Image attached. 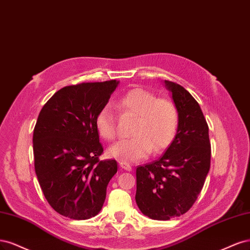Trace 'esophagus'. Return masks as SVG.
<instances>
[{
    "label": "esophagus",
    "instance_id": "obj_1",
    "mask_svg": "<svg viewBox=\"0 0 250 250\" xmlns=\"http://www.w3.org/2000/svg\"><path fill=\"white\" fill-rule=\"evenodd\" d=\"M119 165H120V167H122L123 169H125V170H127V171H131V170H132V167H131V165H128V164H126V163L120 162V163H119Z\"/></svg>",
    "mask_w": 250,
    "mask_h": 250
}]
</instances>
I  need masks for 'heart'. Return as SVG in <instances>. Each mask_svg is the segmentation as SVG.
<instances>
[{
    "instance_id": "heart-1",
    "label": "heart",
    "mask_w": 250,
    "mask_h": 250,
    "mask_svg": "<svg viewBox=\"0 0 250 250\" xmlns=\"http://www.w3.org/2000/svg\"><path fill=\"white\" fill-rule=\"evenodd\" d=\"M125 113L137 117L132 138L120 140L107 149L110 158L123 163H136L146 159L151 151L159 154L174 140L180 125V112L176 104L143 88H135L118 102ZM95 127L103 139L111 141L116 137L113 112L104 107L95 116Z\"/></svg>"
}]
</instances>
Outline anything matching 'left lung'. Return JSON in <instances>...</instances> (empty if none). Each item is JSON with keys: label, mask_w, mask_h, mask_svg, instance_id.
<instances>
[{"label": "left lung", "mask_w": 250, "mask_h": 250, "mask_svg": "<svg viewBox=\"0 0 250 250\" xmlns=\"http://www.w3.org/2000/svg\"><path fill=\"white\" fill-rule=\"evenodd\" d=\"M180 112L179 130L160 159L136 169V203L154 220H169L190 210L211 164L208 126L195 99L179 84L164 81Z\"/></svg>", "instance_id": "left-lung-1"}]
</instances>
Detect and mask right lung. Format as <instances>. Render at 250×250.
Returning a JSON list of instances; mask_svg holds the SVG:
<instances>
[{
    "mask_svg": "<svg viewBox=\"0 0 250 250\" xmlns=\"http://www.w3.org/2000/svg\"><path fill=\"white\" fill-rule=\"evenodd\" d=\"M118 83L111 80L63 87L38 115L33 133L37 179L47 203L70 219L98 215L117 172L115 160H99L104 148L95 116Z\"/></svg>",
    "mask_w": 250,
    "mask_h": 250,
    "instance_id": "right-lung-1",
    "label": "right lung"
}]
</instances>
